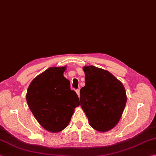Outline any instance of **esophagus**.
Instances as JSON below:
<instances>
[{
  "instance_id": "1",
  "label": "esophagus",
  "mask_w": 156,
  "mask_h": 156,
  "mask_svg": "<svg viewBox=\"0 0 156 156\" xmlns=\"http://www.w3.org/2000/svg\"><path fill=\"white\" fill-rule=\"evenodd\" d=\"M76 94H78V97H80V90L79 89H78V90H76Z\"/></svg>"
}]
</instances>
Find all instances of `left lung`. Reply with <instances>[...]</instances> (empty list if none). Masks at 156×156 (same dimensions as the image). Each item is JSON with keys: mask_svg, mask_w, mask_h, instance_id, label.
<instances>
[{"mask_svg": "<svg viewBox=\"0 0 156 156\" xmlns=\"http://www.w3.org/2000/svg\"><path fill=\"white\" fill-rule=\"evenodd\" d=\"M85 86L80 89V105L90 126L99 132L112 129L120 120L127 97L122 83L107 70L83 67Z\"/></svg>", "mask_w": 156, "mask_h": 156, "instance_id": "8db88e82", "label": "left lung"}]
</instances>
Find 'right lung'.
<instances>
[{
	"label": "right lung",
	"instance_id": "1",
	"mask_svg": "<svg viewBox=\"0 0 156 156\" xmlns=\"http://www.w3.org/2000/svg\"><path fill=\"white\" fill-rule=\"evenodd\" d=\"M66 66L51 67L30 84L26 101L40 125L51 133H59L68 126L74 109L80 105L70 82L63 76Z\"/></svg>",
	"mask_w": 156,
	"mask_h": 156
}]
</instances>
